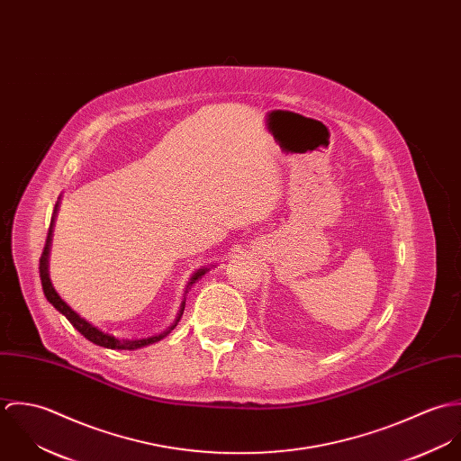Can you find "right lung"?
Listing matches in <instances>:
<instances>
[{
	"mask_svg": "<svg viewBox=\"0 0 461 461\" xmlns=\"http://www.w3.org/2000/svg\"><path fill=\"white\" fill-rule=\"evenodd\" d=\"M57 211H59V202H57V205H55V214H57ZM53 221H55V216H53V220H51V227H50V232H48L46 247H44V252H42V256H41V264H39L41 280H42V289H44V294H46L48 302H50L60 314H64L67 320L70 321V325L77 330L83 337H86L90 342H94V344H97V346H103V348H108V349H138V348H143V346H149V344H154V342L161 340L163 337H167L172 330L177 327V321L181 320V316H183V312H185L186 298L183 300L181 309H179V314H177V320L172 323V327H168V329L165 330L163 333H159V335L143 337V339H117L115 335H110V333H106V331L94 327V325L88 323L85 318H81L77 312H74V311L67 305L66 302L60 298V294L55 291V287H53V284H51V278H50V271H48L50 247H51V236H53ZM205 271H207V267H202V269H198V271H195V273L192 275V278H190V282H188V285H186L185 294L188 293V289L197 282L198 278H202V275H205Z\"/></svg>",
	"mask_w": 461,
	"mask_h": 461,
	"instance_id": "1",
	"label": "right lung"
}]
</instances>
